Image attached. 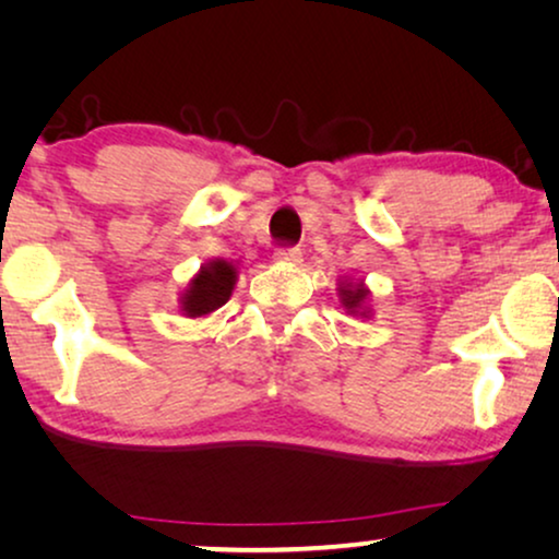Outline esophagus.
Wrapping results in <instances>:
<instances>
[{
  "instance_id": "obj_1",
  "label": "esophagus",
  "mask_w": 559,
  "mask_h": 559,
  "mask_svg": "<svg viewBox=\"0 0 559 559\" xmlns=\"http://www.w3.org/2000/svg\"><path fill=\"white\" fill-rule=\"evenodd\" d=\"M274 259H277L280 264H300L302 251L297 247H280L277 251H274Z\"/></svg>"
}]
</instances>
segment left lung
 Segmentation results:
<instances>
[{"label":"left lung","mask_w":559,"mask_h":559,"mask_svg":"<svg viewBox=\"0 0 559 559\" xmlns=\"http://www.w3.org/2000/svg\"><path fill=\"white\" fill-rule=\"evenodd\" d=\"M341 305L346 308L348 316H369V308H366V297H369V289H366L364 282H348L343 280L338 287Z\"/></svg>","instance_id":"1"}]
</instances>
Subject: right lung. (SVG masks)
I'll return each instance as SVG.
<instances>
[{"mask_svg":"<svg viewBox=\"0 0 559 559\" xmlns=\"http://www.w3.org/2000/svg\"><path fill=\"white\" fill-rule=\"evenodd\" d=\"M236 285V266L226 259H213L193 280L180 297V310L188 318H203L228 302Z\"/></svg>","mask_w":559,"mask_h":559,"instance_id":"1","label":"right lung"}]
</instances>
